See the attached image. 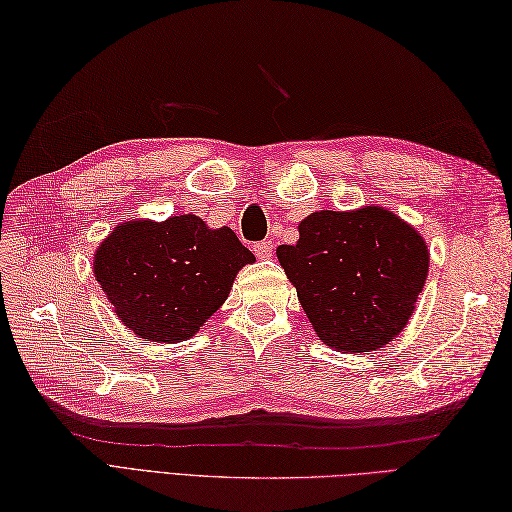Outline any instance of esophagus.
<instances>
[{
	"instance_id": "obj_1",
	"label": "esophagus",
	"mask_w": 512,
	"mask_h": 512,
	"mask_svg": "<svg viewBox=\"0 0 512 512\" xmlns=\"http://www.w3.org/2000/svg\"><path fill=\"white\" fill-rule=\"evenodd\" d=\"M254 254H256L260 260L271 258V254H273V243H271V241H258V243H254Z\"/></svg>"
}]
</instances>
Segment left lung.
Wrapping results in <instances>:
<instances>
[{"label": "left lung", "instance_id": "8db88e82", "mask_svg": "<svg viewBox=\"0 0 512 512\" xmlns=\"http://www.w3.org/2000/svg\"><path fill=\"white\" fill-rule=\"evenodd\" d=\"M276 249L319 339L341 352H373L400 334L428 278L423 236L382 206L319 210Z\"/></svg>", "mask_w": 512, "mask_h": 512}]
</instances>
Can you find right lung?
Wrapping results in <instances>:
<instances>
[{
  "mask_svg": "<svg viewBox=\"0 0 512 512\" xmlns=\"http://www.w3.org/2000/svg\"><path fill=\"white\" fill-rule=\"evenodd\" d=\"M254 260L230 228L180 215L121 223L97 247L93 271L136 336L180 343L217 313L236 273Z\"/></svg>",
  "mask_w": 512,
  "mask_h": 512,
  "instance_id": "1",
  "label": "right lung"
}]
</instances>
